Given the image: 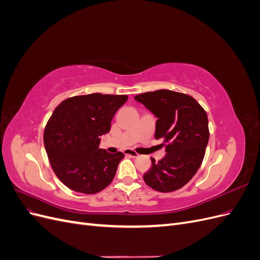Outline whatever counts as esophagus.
Instances as JSON below:
<instances>
[{
    "label": "esophagus",
    "mask_w": 260,
    "mask_h": 260,
    "mask_svg": "<svg viewBox=\"0 0 260 260\" xmlns=\"http://www.w3.org/2000/svg\"><path fill=\"white\" fill-rule=\"evenodd\" d=\"M123 154H124L125 156H130V157H133V158H135V157H138V156H139V154H138L137 152L132 151V149H129V148L124 149V151H123Z\"/></svg>",
    "instance_id": "34e87169"
}]
</instances>
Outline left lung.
<instances>
[{
  "label": "left lung",
  "instance_id": "1",
  "mask_svg": "<svg viewBox=\"0 0 260 260\" xmlns=\"http://www.w3.org/2000/svg\"><path fill=\"white\" fill-rule=\"evenodd\" d=\"M156 117L155 139H162L166 155L145 172V183L168 193L179 190L201 167L209 140L207 114L195 99L184 93L157 90L135 96Z\"/></svg>",
  "mask_w": 260,
  "mask_h": 260
}]
</instances>
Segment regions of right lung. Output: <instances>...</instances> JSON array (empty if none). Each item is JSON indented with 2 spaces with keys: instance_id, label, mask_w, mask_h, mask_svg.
Instances as JSON below:
<instances>
[{
  "instance_id": "1",
  "label": "right lung",
  "mask_w": 260,
  "mask_h": 260,
  "mask_svg": "<svg viewBox=\"0 0 260 260\" xmlns=\"http://www.w3.org/2000/svg\"><path fill=\"white\" fill-rule=\"evenodd\" d=\"M127 100L92 93L69 98L54 109L44 129V146L55 175L70 190L95 194L112 183L124 155L99 148V137L109 131Z\"/></svg>"
}]
</instances>
